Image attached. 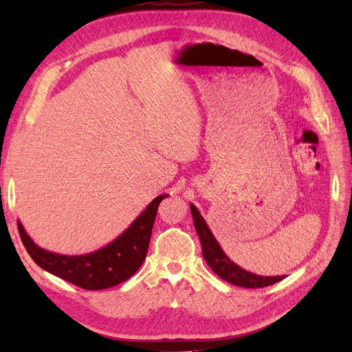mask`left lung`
I'll list each match as a JSON object with an SVG mask.
<instances>
[{"mask_svg":"<svg viewBox=\"0 0 352 352\" xmlns=\"http://www.w3.org/2000/svg\"><path fill=\"white\" fill-rule=\"evenodd\" d=\"M190 212L193 216V223H195V229L199 234L200 244H201V252L203 257L208 263L212 270L223 280L229 281L234 285L239 287H245V288H261L276 284L281 281L285 276H272V277H264L258 276L254 273H250L244 270L240 265L233 263L227 254L223 252L221 245L213 236L212 230L209 229L208 223L203 219L200 212L195 204L190 203Z\"/></svg>","mask_w":352,"mask_h":352,"instance_id":"obj_1","label":"left lung"}]
</instances>
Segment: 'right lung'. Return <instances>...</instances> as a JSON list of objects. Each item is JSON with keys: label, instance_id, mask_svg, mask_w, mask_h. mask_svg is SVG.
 Listing matches in <instances>:
<instances>
[{"label": "right lung", "instance_id": "1", "mask_svg": "<svg viewBox=\"0 0 352 352\" xmlns=\"http://www.w3.org/2000/svg\"><path fill=\"white\" fill-rule=\"evenodd\" d=\"M168 196L155 197L120 236L88 254L67 256L41 249L19 220L18 232L31 258L45 272L85 290H103L126 281L139 270L146 258L159 203Z\"/></svg>", "mask_w": 352, "mask_h": 352}]
</instances>
